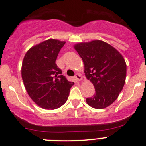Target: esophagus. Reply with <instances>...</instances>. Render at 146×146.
Segmentation results:
<instances>
[{"mask_svg":"<svg viewBox=\"0 0 146 146\" xmlns=\"http://www.w3.org/2000/svg\"><path fill=\"white\" fill-rule=\"evenodd\" d=\"M75 78L76 79V80L80 81L82 80V77L80 74H76V76H75Z\"/></svg>","mask_w":146,"mask_h":146,"instance_id":"obj_1","label":"esophagus"}]
</instances>
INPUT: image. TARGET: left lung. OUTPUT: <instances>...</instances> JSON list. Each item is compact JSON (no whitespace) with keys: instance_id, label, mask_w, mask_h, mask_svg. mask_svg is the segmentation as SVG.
Wrapping results in <instances>:
<instances>
[{"instance_id":"left-lung-1","label":"left lung","mask_w":146,"mask_h":146,"mask_svg":"<svg viewBox=\"0 0 146 146\" xmlns=\"http://www.w3.org/2000/svg\"><path fill=\"white\" fill-rule=\"evenodd\" d=\"M74 48L84 63V73L95 88L92 97L87 98L90 106L103 109L117 99L123 89L127 65L115 48L102 40L80 42Z\"/></svg>"}]
</instances>
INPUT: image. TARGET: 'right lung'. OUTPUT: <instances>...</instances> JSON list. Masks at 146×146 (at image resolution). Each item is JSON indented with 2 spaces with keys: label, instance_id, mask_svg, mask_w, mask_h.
<instances>
[{
  "label": "right lung",
  "instance_id": "1",
  "mask_svg": "<svg viewBox=\"0 0 146 146\" xmlns=\"http://www.w3.org/2000/svg\"><path fill=\"white\" fill-rule=\"evenodd\" d=\"M65 41L48 39L31 47L21 65V78L29 96L44 109L54 110L67 101L73 82L61 75L56 60Z\"/></svg>",
  "mask_w": 146,
  "mask_h": 146
}]
</instances>
